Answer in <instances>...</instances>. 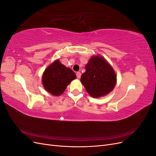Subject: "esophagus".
<instances>
[{
  "instance_id": "34e87169",
  "label": "esophagus",
  "mask_w": 156,
  "mask_h": 156,
  "mask_svg": "<svg viewBox=\"0 0 156 156\" xmlns=\"http://www.w3.org/2000/svg\"><path fill=\"white\" fill-rule=\"evenodd\" d=\"M76 75H77V77L78 79H80V77H81V72H77Z\"/></svg>"
}]
</instances>
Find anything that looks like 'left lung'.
<instances>
[{"mask_svg": "<svg viewBox=\"0 0 156 156\" xmlns=\"http://www.w3.org/2000/svg\"><path fill=\"white\" fill-rule=\"evenodd\" d=\"M81 82L87 92L94 98L105 96L111 92L116 83L114 69L101 56H93L85 66Z\"/></svg>", "mask_w": 156, "mask_h": 156, "instance_id": "obj_1", "label": "left lung"}]
</instances>
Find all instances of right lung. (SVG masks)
I'll return each mask as SVG.
<instances>
[{"label":"right lung","mask_w":156,"mask_h":156,"mask_svg":"<svg viewBox=\"0 0 156 156\" xmlns=\"http://www.w3.org/2000/svg\"><path fill=\"white\" fill-rule=\"evenodd\" d=\"M75 79L76 75L73 70L61 64L59 60H56L45 69L42 76V84L46 91L57 96L64 92Z\"/></svg>","instance_id":"1"}]
</instances>
